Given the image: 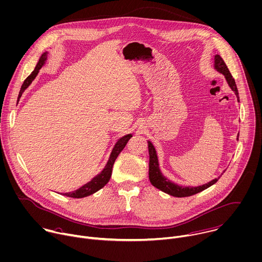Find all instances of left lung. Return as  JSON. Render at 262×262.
<instances>
[{
    "instance_id": "obj_1",
    "label": "left lung",
    "mask_w": 262,
    "mask_h": 262,
    "mask_svg": "<svg viewBox=\"0 0 262 262\" xmlns=\"http://www.w3.org/2000/svg\"><path fill=\"white\" fill-rule=\"evenodd\" d=\"M214 69L224 76L228 86L230 87V90L236 96L237 102H239L238 92H237V87H236L235 81L232 78V76H231L227 66L225 64L224 60L222 59V57L219 54H216L215 57H214ZM236 140H238V135H237ZM148 150H149V180H150L151 184L154 187H156L157 189H159V190L163 191L164 193H167L171 196L186 198V196L196 194V193L209 188L210 186L214 185L218 181V179L220 178V177L215 178L214 180H212V181H210V182H208L204 185L195 186V187L178 185L176 183L171 182L169 179H167L163 176V173L161 172V170L159 168V162H158V157H157V154H156V150H155L153 144L150 141H148ZM221 175H222V173H221Z\"/></svg>"
}]
</instances>
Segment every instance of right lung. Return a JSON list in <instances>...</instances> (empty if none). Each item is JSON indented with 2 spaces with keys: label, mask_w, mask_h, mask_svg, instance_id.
<instances>
[{
  "label": "right lung",
  "mask_w": 262,
  "mask_h": 262,
  "mask_svg": "<svg viewBox=\"0 0 262 262\" xmlns=\"http://www.w3.org/2000/svg\"><path fill=\"white\" fill-rule=\"evenodd\" d=\"M47 53L48 52H44L41 57L39 58V61L37 62V66L35 68V70L32 72V74L25 80L24 84L21 85V89L18 95V99H17V103L19 102L23 94L25 93V91L28 89V87L31 85V83L34 81V79L37 77L39 70L45 64L46 60H47ZM133 137V135L128 134L122 138H120L116 144L114 145L112 152L110 154V157L105 165V167L102 169V171L96 177H94L90 182H87L86 184H84L83 186H81L80 188H78L75 191L72 192H68L64 193L63 195L69 196V198H73V199H82V198H86L89 195H92L94 193H96L97 191H99L100 189H102L110 180L111 175H112V168H113V164L117 158V156L119 155V153L123 150V148L125 147V145L127 144V142L129 141V139Z\"/></svg>",
  "instance_id": "obj_1"
}]
</instances>
